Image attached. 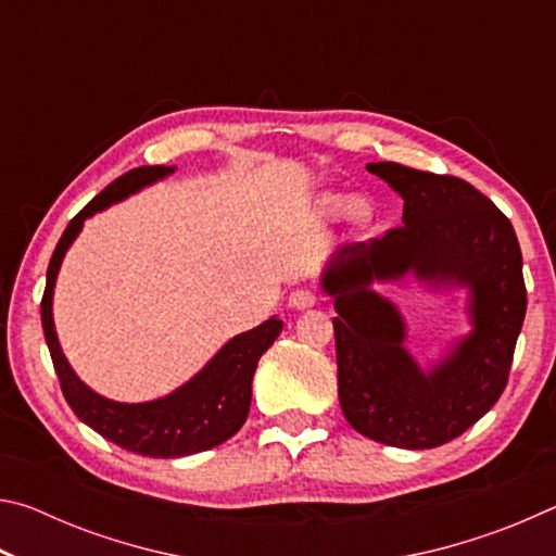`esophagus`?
I'll use <instances>...</instances> for the list:
<instances>
[{
  "label": "esophagus",
  "instance_id": "obj_1",
  "mask_svg": "<svg viewBox=\"0 0 556 556\" xmlns=\"http://www.w3.org/2000/svg\"><path fill=\"white\" fill-rule=\"evenodd\" d=\"M316 301H318L316 291L314 289H306V287L291 291V294H289V306L296 308V312H304V308L316 306Z\"/></svg>",
  "mask_w": 556,
  "mask_h": 556
}]
</instances>
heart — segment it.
<instances>
[{
  "label": "heart",
  "instance_id": "b5f03b06",
  "mask_svg": "<svg viewBox=\"0 0 556 556\" xmlns=\"http://www.w3.org/2000/svg\"><path fill=\"white\" fill-rule=\"evenodd\" d=\"M328 203H331L333 205V208H338V205H341V199H331V201H328ZM353 218L355 220H365V218H368V211H365V205L363 203H353Z\"/></svg>",
  "mask_w": 556,
  "mask_h": 556
}]
</instances>
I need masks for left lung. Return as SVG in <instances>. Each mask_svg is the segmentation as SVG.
Returning a JSON list of instances; mask_svg holds the SVG:
<instances>
[{"mask_svg":"<svg viewBox=\"0 0 556 556\" xmlns=\"http://www.w3.org/2000/svg\"><path fill=\"white\" fill-rule=\"evenodd\" d=\"M368 172L404 201L402 225L343 244L321 287L333 299L338 400L348 425L397 448H434L464 434L501 397L527 291L513 223L464 178L378 162ZM412 270L432 288L469 289L471 333L429 371L403 348L406 327L375 280Z\"/></svg>","mask_w":556,"mask_h":556,"instance_id":"8db88e82","label":"left lung"}]
</instances>
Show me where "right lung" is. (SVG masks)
Instances as JSON below:
<instances>
[{
    "label": "right lung",
    "mask_w": 556,
    "mask_h": 556,
    "mask_svg": "<svg viewBox=\"0 0 556 556\" xmlns=\"http://www.w3.org/2000/svg\"><path fill=\"white\" fill-rule=\"evenodd\" d=\"M174 174V166H139L131 168L117 181H112L105 191L96 195L68 223V228L55 244L53 257L46 271V291L41 299V324L43 336L49 343L55 375L61 380L65 402L71 404L75 417L96 429L112 444H117L135 454L152 458H178L208 451L228 441L244 425L252 400V378H255L257 361L262 353L277 341L281 324L277 316L260 324L248 333L230 338L218 353H215L201 372L184 382L166 397L152 402L125 404L102 397L92 392L78 375L73 372L71 363L61 351L59 336L53 326V287L59 277L65 252L78 238L90 215L110 208L127 195L137 193L139 188L156 184L159 178Z\"/></svg>",
    "instance_id": "right-lung-1"
}]
</instances>
